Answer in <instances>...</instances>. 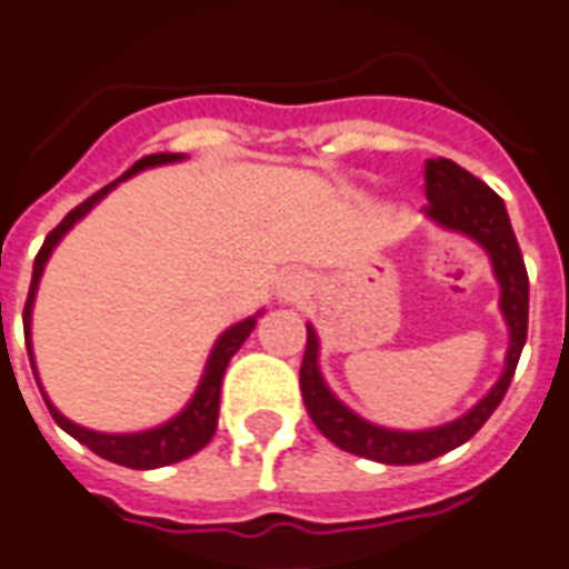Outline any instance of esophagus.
I'll list each match as a JSON object with an SVG mask.
<instances>
[{"label":"esophagus","mask_w":569,"mask_h":569,"mask_svg":"<svg viewBox=\"0 0 569 569\" xmlns=\"http://www.w3.org/2000/svg\"><path fill=\"white\" fill-rule=\"evenodd\" d=\"M308 290H311V284H308V276H302V272H288V276L279 281L281 302H297V299L308 297Z\"/></svg>","instance_id":"obj_1"}]
</instances>
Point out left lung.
Returning a JSON list of instances; mask_svg holds the SVG:
<instances>
[{
	"instance_id": "obj_1",
	"label": "left lung",
	"mask_w": 569,
	"mask_h": 569,
	"mask_svg": "<svg viewBox=\"0 0 569 569\" xmlns=\"http://www.w3.org/2000/svg\"><path fill=\"white\" fill-rule=\"evenodd\" d=\"M426 199H429L426 217L435 226L465 234L488 252L490 270L499 284V311L508 326L506 367H502L497 385L456 420L420 431L388 429V426L363 420L361 413L343 406L331 393L320 372V338L308 322L299 388H302V399H306L313 426L335 447L347 449L358 458L379 461V465H422V461L447 456L456 447L467 443L506 397L508 385L515 379L520 352L526 347V331H529V276H526V263L520 256V243H517L511 220H508L506 202L485 181L476 179L472 172H467L449 158L426 163Z\"/></svg>"
}]
</instances>
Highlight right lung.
Masks as SVG:
<instances>
[{
    "instance_id": "1",
    "label": "right lung",
    "mask_w": 569,
    "mask_h": 569,
    "mask_svg": "<svg viewBox=\"0 0 569 569\" xmlns=\"http://www.w3.org/2000/svg\"><path fill=\"white\" fill-rule=\"evenodd\" d=\"M188 156H181V152H156V156H147L134 161L131 170H126L117 181L111 184H104L102 190H97L93 197L84 199L81 206L72 208L67 217H63L58 226L47 234L43 240V247H40L38 258H34V270H31V288H29V299H26V311H22V329H26V347H29V358H31V370H34V379H38V367H34V349H31V308H34V297H38L40 288V276L47 270V261L52 258L54 247L61 243L63 234L81 220V217H88L93 211V206H99L108 193H111L120 181L131 179V176H138V172L149 170V167H161V163H176L184 161ZM263 311L252 313L247 320L234 322L229 329L222 331L217 343H213L211 356L206 361V370H202V379L197 385V393L190 397V402L181 408L172 420L161 422L156 429L147 431H129V435H108V431H93L84 429L79 422L67 420L58 408L52 406V399L47 397V390L40 388L43 399H47L49 413L54 417V422L61 426L67 435L84 443L88 449H93L99 458L104 461H113V465L131 467V470H156V467H167L176 465V461H184L193 452H199L202 447H208V440L213 438V431H217V417H220V388H222V372L229 367L231 356L243 347V340L252 335L256 329L258 317ZM40 385V379H38Z\"/></svg>"
}]
</instances>
